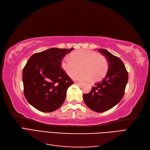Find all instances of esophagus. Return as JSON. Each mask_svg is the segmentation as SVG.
<instances>
[{"label": "esophagus", "mask_w": 150, "mask_h": 150, "mask_svg": "<svg viewBox=\"0 0 150 150\" xmlns=\"http://www.w3.org/2000/svg\"><path fill=\"white\" fill-rule=\"evenodd\" d=\"M74 84H77V85H81V83H78V82H75Z\"/></svg>", "instance_id": "1"}]
</instances>
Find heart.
Instances as JSON below:
<instances>
[{
  "instance_id": "heart-1",
  "label": "heart",
  "mask_w": 150,
  "mask_h": 150,
  "mask_svg": "<svg viewBox=\"0 0 150 150\" xmlns=\"http://www.w3.org/2000/svg\"><path fill=\"white\" fill-rule=\"evenodd\" d=\"M80 66L82 69L75 73ZM61 67L66 73L76 80H98L106 74L108 68L106 58L101 54L87 49H80L66 56L61 61Z\"/></svg>"
}]
</instances>
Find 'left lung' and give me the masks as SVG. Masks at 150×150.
<instances>
[{
  "label": "left lung",
  "mask_w": 150,
  "mask_h": 150,
  "mask_svg": "<svg viewBox=\"0 0 150 150\" xmlns=\"http://www.w3.org/2000/svg\"><path fill=\"white\" fill-rule=\"evenodd\" d=\"M98 51L106 56L108 70L103 79L94 84L91 91L83 94L85 104L94 111L103 112L120 103L125 94L128 74L123 62L106 49Z\"/></svg>",
  "instance_id": "obj_1"
}]
</instances>
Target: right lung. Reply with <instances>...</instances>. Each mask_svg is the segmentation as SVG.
Here are the masks:
<instances>
[{
    "mask_svg": "<svg viewBox=\"0 0 150 150\" xmlns=\"http://www.w3.org/2000/svg\"><path fill=\"white\" fill-rule=\"evenodd\" d=\"M73 48H51L33 54L22 72L24 94L38 110L49 112L59 108L67 88L74 83L61 67V61Z\"/></svg>",
    "mask_w": 150,
    "mask_h": 150,
    "instance_id": "right-lung-1",
    "label": "right lung"
}]
</instances>
